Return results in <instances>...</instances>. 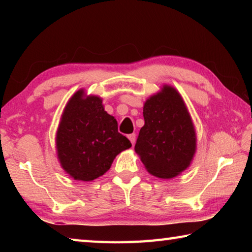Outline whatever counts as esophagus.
<instances>
[{"label":"esophagus","instance_id":"esophagus-1","mask_svg":"<svg viewBox=\"0 0 252 252\" xmlns=\"http://www.w3.org/2000/svg\"><path fill=\"white\" fill-rule=\"evenodd\" d=\"M127 139L130 140V142L132 143V146H134V143H135V139H136V136H135V134L134 133H132V134H129L127 135Z\"/></svg>","mask_w":252,"mask_h":252}]
</instances>
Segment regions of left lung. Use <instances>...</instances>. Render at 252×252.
Instances as JSON below:
<instances>
[{"label":"left lung","instance_id":"left-lung-1","mask_svg":"<svg viewBox=\"0 0 252 252\" xmlns=\"http://www.w3.org/2000/svg\"><path fill=\"white\" fill-rule=\"evenodd\" d=\"M144 126L134 147L153 176L170 179L189 167L195 152V132L181 95L164 85L143 106Z\"/></svg>","mask_w":252,"mask_h":252}]
</instances>
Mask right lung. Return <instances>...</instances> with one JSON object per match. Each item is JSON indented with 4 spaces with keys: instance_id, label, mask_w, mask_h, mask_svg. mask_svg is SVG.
I'll use <instances>...</instances> for the list:
<instances>
[{
    "instance_id": "right-lung-1",
    "label": "right lung",
    "mask_w": 252,
    "mask_h": 252,
    "mask_svg": "<svg viewBox=\"0 0 252 252\" xmlns=\"http://www.w3.org/2000/svg\"><path fill=\"white\" fill-rule=\"evenodd\" d=\"M131 146L99 96L83 99V91H78L67 102L58 129L57 149L62 168L75 180L99 178L114 158Z\"/></svg>"
}]
</instances>
